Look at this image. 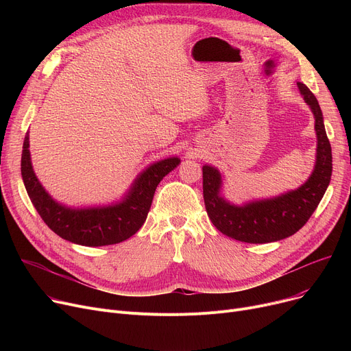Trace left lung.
<instances>
[{"instance_id": "left-lung-1", "label": "left lung", "mask_w": 351, "mask_h": 351, "mask_svg": "<svg viewBox=\"0 0 351 351\" xmlns=\"http://www.w3.org/2000/svg\"><path fill=\"white\" fill-rule=\"evenodd\" d=\"M304 102L315 115L317 135L316 163L310 178L298 189L270 199L253 200L242 206L228 202L222 195V175L210 165L204 171V199L209 219L223 234L246 243H269L286 239L302 229L328 186L331 179V146L326 135L323 114L313 92L298 82Z\"/></svg>"}]
</instances>
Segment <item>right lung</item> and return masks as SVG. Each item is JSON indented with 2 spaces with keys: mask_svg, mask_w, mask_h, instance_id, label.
Wrapping results in <instances>:
<instances>
[{
  "mask_svg": "<svg viewBox=\"0 0 351 351\" xmlns=\"http://www.w3.org/2000/svg\"><path fill=\"white\" fill-rule=\"evenodd\" d=\"M29 136L25 135L21 156V175L34 208L47 226L62 239L81 246H108L134 236L146 220L159 182L180 163L179 158H166L141 172L131 189L118 204L97 208H68L53 200L35 176Z\"/></svg>",
  "mask_w": 351,
  "mask_h": 351,
  "instance_id": "obj_1",
  "label": "right lung"
}]
</instances>
